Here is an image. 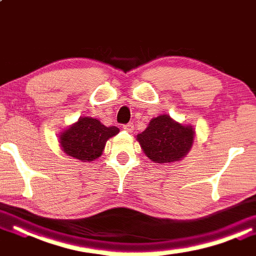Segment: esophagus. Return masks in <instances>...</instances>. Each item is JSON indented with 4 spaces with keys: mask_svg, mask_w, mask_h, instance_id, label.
Returning <instances> with one entry per match:
<instances>
[{
    "mask_svg": "<svg viewBox=\"0 0 256 256\" xmlns=\"http://www.w3.org/2000/svg\"><path fill=\"white\" fill-rule=\"evenodd\" d=\"M123 128L128 132H132L133 128H134V125H133V123H128V124L123 125Z\"/></svg>",
    "mask_w": 256,
    "mask_h": 256,
    "instance_id": "obj_1",
    "label": "esophagus"
}]
</instances>
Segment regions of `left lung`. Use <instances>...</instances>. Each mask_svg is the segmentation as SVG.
I'll use <instances>...</instances> for the list:
<instances>
[{
  "label": "left lung",
  "mask_w": 256,
  "mask_h": 256,
  "mask_svg": "<svg viewBox=\"0 0 256 256\" xmlns=\"http://www.w3.org/2000/svg\"><path fill=\"white\" fill-rule=\"evenodd\" d=\"M196 130L178 123L168 114L154 117L147 128L136 136L144 155L154 163L164 164L180 161L193 146Z\"/></svg>",
  "instance_id": "1"
}]
</instances>
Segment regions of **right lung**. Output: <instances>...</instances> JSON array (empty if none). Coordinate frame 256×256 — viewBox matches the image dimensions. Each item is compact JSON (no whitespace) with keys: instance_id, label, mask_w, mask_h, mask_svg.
<instances>
[{"instance_id":"1","label":"right lung","mask_w":256,"mask_h":256,"mask_svg":"<svg viewBox=\"0 0 256 256\" xmlns=\"http://www.w3.org/2000/svg\"><path fill=\"white\" fill-rule=\"evenodd\" d=\"M118 132L116 126H106L96 118L82 116L60 132L58 142L64 154L82 162H92L100 158L106 141Z\"/></svg>"}]
</instances>
